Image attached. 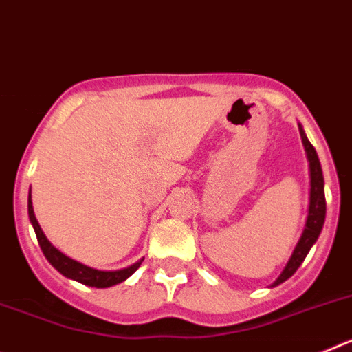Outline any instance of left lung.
<instances>
[{
  "instance_id": "1",
  "label": "left lung",
  "mask_w": 352,
  "mask_h": 352,
  "mask_svg": "<svg viewBox=\"0 0 352 352\" xmlns=\"http://www.w3.org/2000/svg\"><path fill=\"white\" fill-rule=\"evenodd\" d=\"M300 126V135L301 142H303L305 153H307V160H309V176H310V192H309V213H307V220H305L303 232H301L300 239H298L296 247L292 250L291 257H289L285 268L282 270V273L278 275L275 282L272 284V287L282 284L287 278H291L296 270L300 268L301 263L305 261L307 254L310 252V248L314 247V243L317 241L319 234L322 231V226H324L326 219V199H324V176H322L321 162L317 157L316 149L310 144V141L305 135L303 126Z\"/></svg>"
}]
</instances>
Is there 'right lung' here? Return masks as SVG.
<instances>
[{
    "mask_svg": "<svg viewBox=\"0 0 352 352\" xmlns=\"http://www.w3.org/2000/svg\"><path fill=\"white\" fill-rule=\"evenodd\" d=\"M28 214H30V222L35 229L36 239H38V245L42 248L43 256L49 263L54 266L58 272L61 273L67 278H72V280L80 282L84 285H89V287H113V285L121 284L123 280H126L130 275L135 273V270L141 266V263L144 259H139L138 263L130 264L129 268H121V270H114V272H102V270H95L89 268L86 264L79 263V261L72 259V257L65 256L63 252H60L54 245L51 243L47 239V236L43 234L42 227H40L38 220L35 217V211H33V203H31V188H30V195H28Z\"/></svg>",
    "mask_w": 352,
    "mask_h": 352,
    "instance_id": "1",
    "label": "right lung"
}]
</instances>
